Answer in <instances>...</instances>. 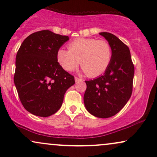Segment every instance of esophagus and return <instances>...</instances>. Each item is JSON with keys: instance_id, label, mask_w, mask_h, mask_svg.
Returning a JSON list of instances; mask_svg holds the SVG:
<instances>
[{"instance_id": "34e87169", "label": "esophagus", "mask_w": 157, "mask_h": 157, "mask_svg": "<svg viewBox=\"0 0 157 157\" xmlns=\"http://www.w3.org/2000/svg\"><path fill=\"white\" fill-rule=\"evenodd\" d=\"M75 82H81V81H82L83 80L81 78H78V77H75Z\"/></svg>"}]
</instances>
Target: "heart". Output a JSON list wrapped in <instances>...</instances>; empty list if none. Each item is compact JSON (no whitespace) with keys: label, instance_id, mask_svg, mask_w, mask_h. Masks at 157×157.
Wrapping results in <instances>:
<instances>
[{"label":"heart","instance_id":"heart-1","mask_svg":"<svg viewBox=\"0 0 157 157\" xmlns=\"http://www.w3.org/2000/svg\"><path fill=\"white\" fill-rule=\"evenodd\" d=\"M68 50L59 48L57 60L67 71L81 64L82 71L91 77L99 76L107 69L112 57L111 46L105 40L78 38L70 43Z\"/></svg>","mask_w":157,"mask_h":157}]
</instances>
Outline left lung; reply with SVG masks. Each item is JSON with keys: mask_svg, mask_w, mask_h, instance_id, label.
Wrapping results in <instances>:
<instances>
[{"mask_svg": "<svg viewBox=\"0 0 157 157\" xmlns=\"http://www.w3.org/2000/svg\"><path fill=\"white\" fill-rule=\"evenodd\" d=\"M109 42L112 57L104 75L86 81L84 104L93 116L109 118L121 110L132 94L134 66L130 50L117 37L109 32L99 33Z\"/></svg>", "mask_w": 157, "mask_h": 157, "instance_id": "1", "label": "left lung"}]
</instances>
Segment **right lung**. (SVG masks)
<instances>
[{"instance_id": "obj_1", "label": "right lung", "mask_w": 157, "mask_h": 157, "mask_svg": "<svg viewBox=\"0 0 157 157\" xmlns=\"http://www.w3.org/2000/svg\"><path fill=\"white\" fill-rule=\"evenodd\" d=\"M69 38L48 30L32 34L23 40L15 61L16 89L25 109L47 117L60 109L75 77L61 67L57 52Z\"/></svg>"}]
</instances>
